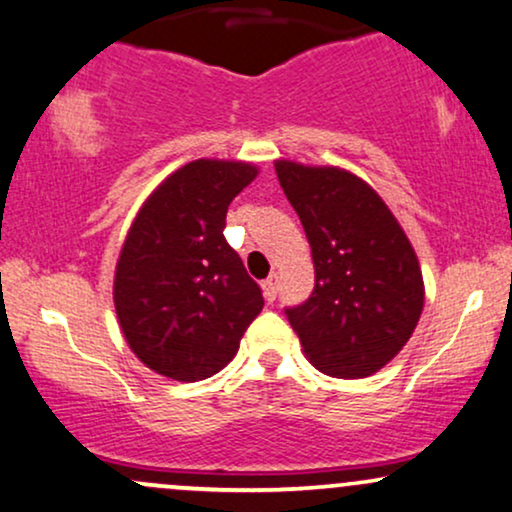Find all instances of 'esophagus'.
Segmentation results:
<instances>
[{
  "instance_id": "obj_1",
  "label": "esophagus",
  "mask_w": 512,
  "mask_h": 512,
  "mask_svg": "<svg viewBox=\"0 0 512 512\" xmlns=\"http://www.w3.org/2000/svg\"><path fill=\"white\" fill-rule=\"evenodd\" d=\"M262 293H264V300H267V303H272V300L276 298V274L267 276V279L262 281Z\"/></svg>"
}]
</instances>
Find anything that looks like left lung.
Instances as JSON below:
<instances>
[{
	"mask_svg": "<svg viewBox=\"0 0 512 512\" xmlns=\"http://www.w3.org/2000/svg\"><path fill=\"white\" fill-rule=\"evenodd\" d=\"M315 262V291L286 315L319 372L362 379L389 365L420 322L424 281L408 236L377 190L338 166L279 159Z\"/></svg>",
	"mask_w": 512,
	"mask_h": 512,
	"instance_id": "1",
	"label": "left lung"
}]
</instances>
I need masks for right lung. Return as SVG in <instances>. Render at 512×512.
<instances>
[{
    "label": "right lung",
    "instance_id": "obj_1",
    "mask_svg": "<svg viewBox=\"0 0 512 512\" xmlns=\"http://www.w3.org/2000/svg\"><path fill=\"white\" fill-rule=\"evenodd\" d=\"M257 166L195 159L155 188L133 219L114 274L123 338L176 381L207 379L238 353L262 312L260 286L226 243V209Z\"/></svg>",
    "mask_w": 512,
    "mask_h": 512
}]
</instances>
